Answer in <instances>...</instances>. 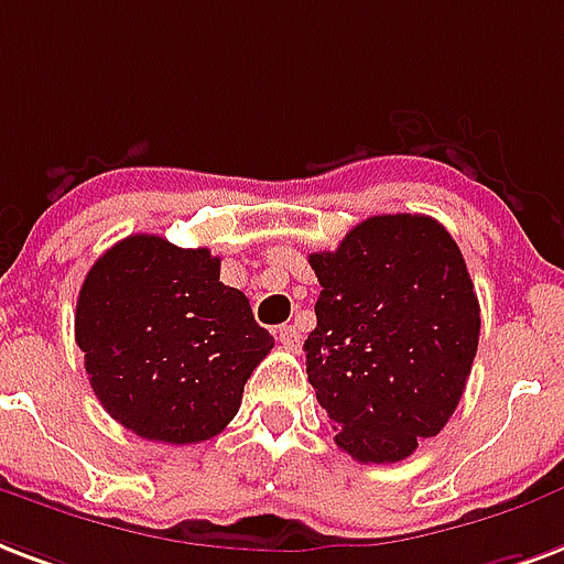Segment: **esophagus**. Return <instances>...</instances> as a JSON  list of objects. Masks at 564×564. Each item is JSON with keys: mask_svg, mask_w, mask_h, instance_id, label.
Returning a JSON list of instances; mask_svg holds the SVG:
<instances>
[{"mask_svg": "<svg viewBox=\"0 0 564 564\" xmlns=\"http://www.w3.org/2000/svg\"><path fill=\"white\" fill-rule=\"evenodd\" d=\"M274 337H278V343H281L283 349H290V351L301 349V334L295 325H278V328H274Z\"/></svg>", "mask_w": 564, "mask_h": 564, "instance_id": "obj_1", "label": "esophagus"}]
</instances>
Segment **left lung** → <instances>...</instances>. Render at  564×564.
<instances>
[{"label":"left lung","instance_id":"obj_1","mask_svg":"<svg viewBox=\"0 0 564 564\" xmlns=\"http://www.w3.org/2000/svg\"><path fill=\"white\" fill-rule=\"evenodd\" d=\"M311 265L322 292L307 378L334 441L364 464L402 462L449 423L476 358L462 251L429 215H372Z\"/></svg>","mask_w":564,"mask_h":564}]
</instances>
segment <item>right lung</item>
<instances>
[{"label": "right lung", "instance_id": "obj_1", "mask_svg": "<svg viewBox=\"0 0 564 564\" xmlns=\"http://www.w3.org/2000/svg\"><path fill=\"white\" fill-rule=\"evenodd\" d=\"M76 343L100 405L148 441L200 444L242 405L274 339L221 260L135 234L102 253L76 301Z\"/></svg>", "mask_w": 564, "mask_h": 564}]
</instances>
